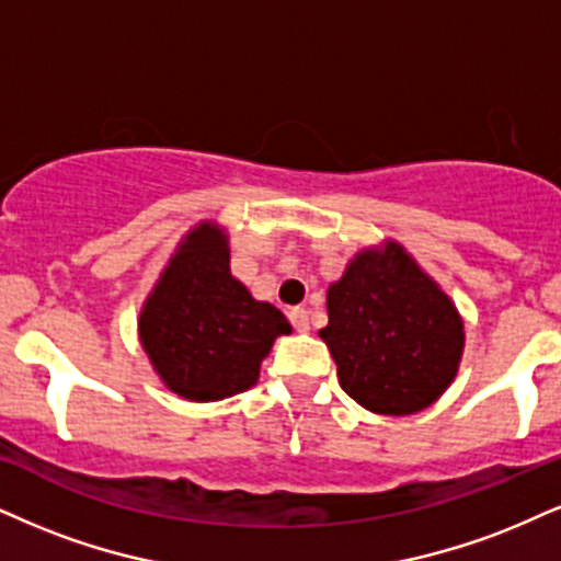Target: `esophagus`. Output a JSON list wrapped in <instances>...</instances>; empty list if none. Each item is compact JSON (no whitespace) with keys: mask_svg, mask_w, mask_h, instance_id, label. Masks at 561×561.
I'll list each match as a JSON object with an SVG mask.
<instances>
[{"mask_svg":"<svg viewBox=\"0 0 561 561\" xmlns=\"http://www.w3.org/2000/svg\"><path fill=\"white\" fill-rule=\"evenodd\" d=\"M288 317H291V324L299 333H307L309 330V312L304 307H294L291 312H288Z\"/></svg>","mask_w":561,"mask_h":561,"instance_id":"34e87169","label":"esophagus"}]
</instances>
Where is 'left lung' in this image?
<instances>
[{
  "instance_id": "1",
  "label": "left lung",
  "mask_w": 561,
  "mask_h": 561,
  "mask_svg": "<svg viewBox=\"0 0 561 561\" xmlns=\"http://www.w3.org/2000/svg\"><path fill=\"white\" fill-rule=\"evenodd\" d=\"M328 317L320 337L337 382L366 411H424L458 375L466 345L458 309L398 241L348 262L328 288Z\"/></svg>"
}]
</instances>
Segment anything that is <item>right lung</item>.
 Masks as SVG:
<instances>
[{
  "label": "right lung",
  "mask_w": 561,
  "mask_h": 561,
  "mask_svg": "<svg viewBox=\"0 0 561 561\" xmlns=\"http://www.w3.org/2000/svg\"><path fill=\"white\" fill-rule=\"evenodd\" d=\"M228 237L210 220L192 228L142 304L140 343L171 392L195 403L257 382L262 358L291 324L231 275Z\"/></svg>",
  "instance_id": "obj_1"
}]
</instances>
